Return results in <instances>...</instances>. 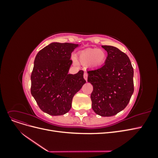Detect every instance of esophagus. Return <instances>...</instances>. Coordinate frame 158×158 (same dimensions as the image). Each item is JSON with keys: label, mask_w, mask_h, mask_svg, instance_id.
Returning a JSON list of instances; mask_svg holds the SVG:
<instances>
[{"label": "esophagus", "mask_w": 158, "mask_h": 158, "mask_svg": "<svg viewBox=\"0 0 158 158\" xmlns=\"http://www.w3.org/2000/svg\"><path fill=\"white\" fill-rule=\"evenodd\" d=\"M84 78L85 79V81H87V80H88V74L86 73H85L84 74Z\"/></svg>", "instance_id": "1"}]
</instances>
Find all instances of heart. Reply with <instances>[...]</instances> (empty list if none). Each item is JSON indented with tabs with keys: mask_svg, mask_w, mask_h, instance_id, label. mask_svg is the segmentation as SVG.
<instances>
[{
	"mask_svg": "<svg viewBox=\"0 0 158 158\" xmlns=\"http://www.w3.org/2000/svg\"><path fill=\"white\" fill-rule=\"evenodd\" d=\"M107 58L106 51L96 48L87 49L79 52L78 59L81 64H88L92 68L102 66Z\"/></svg>",
	"mask_w": 158,
	"mask_h": 158,
	"instance_id": "heart-1",
	"label": "heart"
}]
</instances>
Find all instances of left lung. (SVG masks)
Listing matches in <instances>:
<instances>
[{"label":"left lung","mask_w":158,"mask_h":158,"mask_svg":"<svg viewBox=\"0 0 158 158\" xmlns=\"http://www.w3.org/2000/svg\"><path fill=\"white\" fill-rule=\"evenodd\" d=\"M107 51L105 64L88 70L93 85L92 109L102 117H111L125 109L134 92V70L128 56L117 47L102 45Z\"/></svg>","instance_id":"8db88e82"}]
</instances>
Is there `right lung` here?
I'll use <instances>...</instances> for the list:
<instances>
[{
	"mask_svg": "<svg viewBox=\"0 0 158 158\" xmlns=\"http://www.w3.org/2000/svg\"><path fill=\"white\" fill-rule=\"evenodd\" d=\"M78 44L54 42L38 52L31 75V94L43 111L52 116L69 111L74 95L85 83L84 71L69 74Z\"/></svg>",
	"mask_w": 158,
	"mask_h": 158,
	"instance_id": "add662e5",
	"label": "right lung"
}]
</instances>
